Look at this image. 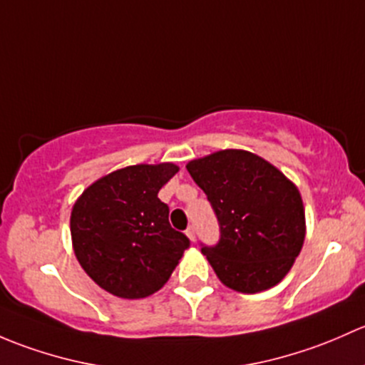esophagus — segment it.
<instances>
[{"label": "esophagus", "instance_id": "1", "mask_svg": "<svg viewBox=\"0 0 365 365\" xmlns=\"http://www.w3.org/2000/svg\"><path fill=\"white\" fill-rule=\"evenodd\" d=\"M186 235H187V239L191 240V242H195V239H197V235H195V228L193 227H190L186 230Z\"/></svg>", "mask_w": 365, "mask_h": 365}]
</instances>
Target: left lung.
Wrapping results in <instances>:
<instances>
[{
  "instance_id": "obj_1",
  "label": "left lung",
  "mask_w": 365,
  "mask_h": 365,
  "mask_svg": "<svg viewBox=\"0 0 365 365\" xmlns=\"http://www.w3.org/2000/svg\"><path fill=\"white\" fill-rule=\"evenodd\" d=\"M220 223V242L202 253L225 287L258 294L276 287L302 250L306 216L299 190L264 158L225 149L186 165Z\"/></svg>"
}]
</instances>
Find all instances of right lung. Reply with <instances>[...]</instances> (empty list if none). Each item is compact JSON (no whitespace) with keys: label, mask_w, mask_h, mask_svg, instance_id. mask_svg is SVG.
<instances>
[{"label":"right lung","mask_w":365,"mask_h":365,"mask_svg":"<svg viewBox=\"0 0 365 365\" xmlns=\"http://www.w3.org/2000/svg\"><path fill=\"white\" fill-rule=\"evenodd\" d=\"M174 163L131 165L95 181L70 216L78 264L108 294L144 299L160 290L190 239L168 223L158 191L175 174Z\"/></svg>","instance_id":"right-lung-1"}]
</instances>
